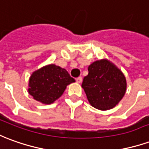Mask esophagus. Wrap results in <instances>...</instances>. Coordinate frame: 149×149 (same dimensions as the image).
<instances>
[{
  "instance_id": "obj_1",
  "label": "esophagus",
  "mask_w": 149,
  "mask_h": 149,
  "mask_svg": "<svg viewBox=\"0 0 149 149\" xmlns=\"http://www.w3.org/2000/svg\"><path fill=\"white\" fill-rule=\"evenodd\" d=\"M76 81H77V83H81L82 77H77V79H76Z\"/></svg>"
}]
</instances>
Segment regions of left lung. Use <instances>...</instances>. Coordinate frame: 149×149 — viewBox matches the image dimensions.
<instances>
[{
    "label": "left lung",
    "mask_w": 149,
    "mask_h": 149,
    "mask_svg": "<svg viewBox=\"0 0 149 149\" xmlns=\"http://www.w3.org/2000/svg\"><path fill=\"white\" fill-rule=\"evenodd\" d=\"M88 71L81 87L89 104L100 111H108L116 107L127 89V81L123 72L107 59L93 62Z\"/></svg>",
    "instance_id": "8db88e82"
}]
</instances>
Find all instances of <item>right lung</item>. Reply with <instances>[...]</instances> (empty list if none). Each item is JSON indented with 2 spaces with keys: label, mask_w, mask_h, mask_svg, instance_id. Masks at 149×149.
Wrapping results in <instances>:
<instances>
[{
  "label": "right lung",
  "mask_w": 149,
  "mask_h": 149,
  "mask_svg": "<svg viewBox=\"0 0 149 149\" xmlns=\"http://www.w3.org/2000/svg\"><path fill=\"white\" fill-rule=\"evenodd\" d=\"M73 82L75 80L66 69L56 64H47L32 72L28 92L35 100L49 105L60 98L67 85Z\"/></svg>",
  "instance_id": "obj_1"
}]
</instances>
